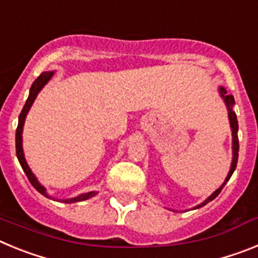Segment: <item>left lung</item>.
<instances>
[{
    "label": "left lung",
    "instance_id": "obj_1",
    "mask_svg": "<svg viewBox=\"0 0 258 258\" xmlns=\"http://www.w3.org/2000/svg\"><path fill=\"white\" fill-rule=\"evenodd\" d=\"M218 93H220L221 98L223 99V102H225V104H226V108H227V116H229V121H230V127H231V137H232V160H231V165H230V170L229 173H227L226 178H225V181H223V183L221 184L220 187L217 188V190L214 191L213 194H212L211 197L207 198L206 200L203 203H200V204H198L197 207H194L192 209H199L202 208V207H204L207 204V203L212 202L213 199H216V198L218 197V194L221 192V190H222L223 187H225V184H226V182L229 181L230 177L232 175V173H234V170H235L236 168V163H238V156H239V141H238V118H236V113L234 112V104H235V101H234V97L232 95H229L226 94V90L222 88V86H220L218 88ZM174 212V211H173Z\"/></svg>",
    "mask_w": 258,
    "mask_h": 258
}]
</instances>
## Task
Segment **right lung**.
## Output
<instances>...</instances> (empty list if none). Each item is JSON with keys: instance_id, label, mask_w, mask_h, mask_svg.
<instances>
[{"instance_id": "obj_1", "label": "right lung", "mask_w": 258, "mask_h": 258, "mask_svg": "<svg viewBox=\"0 0 258 258\" xmlns=\"http://www.w3.org/2000/svg\"><path fill=\"white\" fill-rule=\"evenodd\" d=\"M54 71H47V72H42L37 79L35 80V83L32 84L31 89H29V95H28V99L26 101V104L23 107L22 112L19 115V121H18V127H17V134H15V149H17V156H18V160H19L20 165H22L23 170L26 173V175L28 177L29 182L41 195H44V197L49 198V199L52 200H56V202H60V203H66V204H72V203H77V202H84V200H88L90 198L95 197L98 192L95 191H90V192H84V194H80L77 197L75 198H70V199H56V198H52L51 195H49L46 191V187L42 186V184L38 182L37 177L33 174V172L29 168L28 163L26 160V156H24V151H23V126H24V122H26V117L28 115L29 109H31L32 104L35 102V99L37 98L38 93L42 90L45 85L49 83L51 77L54 76Z\"/></svg>"}]
</instances>
